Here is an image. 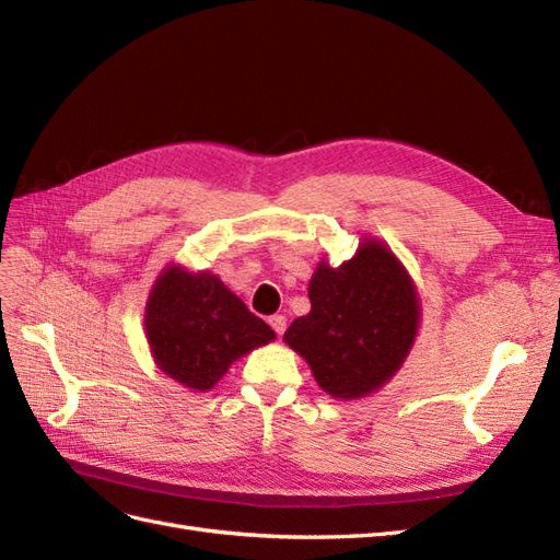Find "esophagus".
<instances>
[{"mask_svg": "<svg viewBox=\"0 0 560 560\" xmlns=\"http://www.w3.org/2000/svg\"><path fill=\"white\" fill-rule=\"evenodd\" d=\"M268 325L273 327V331H276L278 336H282L284 329H287V317H284V315H273V317L268 319Z\"/></svg>", "mask_w": 560, "mask_h": 560, "instance_id": "obj_1", "label": "esophagus"}]
</instances>
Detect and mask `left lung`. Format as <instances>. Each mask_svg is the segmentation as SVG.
Returning <instances> with one entry per match:
<instances>
[{"label":"left lung","mask_w":560,"mask_h":560,"mask_svg":"<svg viewBox=\"0 0 560 560\" xmlns=\"http://www.w3.org/2000/svg\"><path fill=\"white\" fill-rule=\"evenodd\" d=\"M311 313L284 343L334 399H360L389 383L409 358L420 327V296L409 270L385 243L364 235L341 266L322 259L308 282Z\"/></svg>","instance_id":"left-lung-1"}]
</instances>
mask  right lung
Here are the masks:
<instances>
[{
	"mask_svg": "<svg viewBox=\"0 0 560 560\" xmlns=\"http://www.w3.org/2000/svg\"><path fill=\"white\" fill-rule=\"evenodd\" d=\"M144 336L156 366L194 393H208L235 360L276 341V331L208 270L171 264L144 308Z\"/></svg>",
	"mask_w": 560,
	"mask_h": 560,
	"instance_id": "add662e5",
	"label": "right lung"
}]
</instances>
